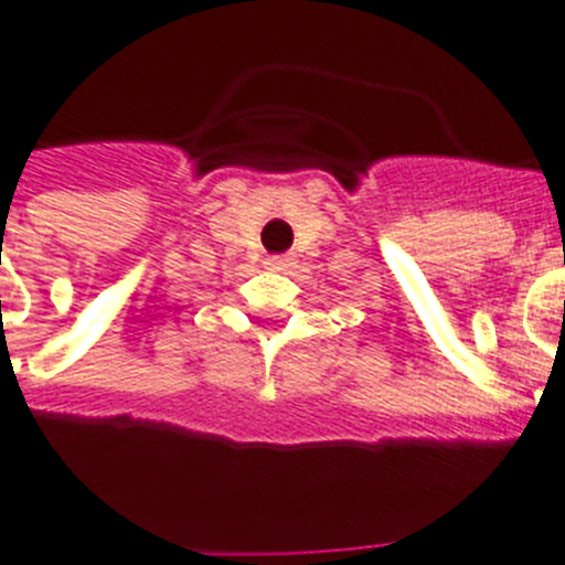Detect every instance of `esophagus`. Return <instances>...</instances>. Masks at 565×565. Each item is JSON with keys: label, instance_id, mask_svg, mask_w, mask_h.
I'll return each mask as SVG.
<instances>
[{"label": "esophagus", "instance_id": "1", "mask_svg": "<svg viewBox=\"0 0 565 565\" xmlns=\"http://www.w3.org/2000/svg\"><path fill=\"white\" fill-rule=\"evenodd\" d=\"M296 264V255H269L267 258V267L278 269V273H289Z\"/></svg>", "mask_w": 565, "mask_h": 565}]
</instances>
